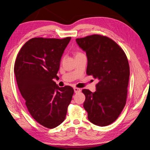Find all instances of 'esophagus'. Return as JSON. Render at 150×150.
<instances>
[{"label":"esophagus","instance_id":"34e87169","mask_svg":"<svg viewBox=\"0 0 150 150\" xmlns=\"http://www.w3.org/2000/svg\"><path fill=\"white\" fill-rule=\"evenodd\" d=\"M74 91L75 93H79L81 91V89H79L78 88H74Z\"/></svg>","mask_w":150,"mask_h":150}]
</instances>
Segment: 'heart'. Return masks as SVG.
Masks as SVG:
<instances>
[{"label": "heart", "mask_w": 150, "mask_h": 150, "mask_svg": "<svg viewBox=\"0 0 150 150\" xmlns=\"http://www.w3.org/2000/svg\"><path fill=\"white\" fill-rule=\"evenodd\" d=\"M80 54V52H78V53H77L76 55H77V54Z\"/></svg>", "instance_id": "obj_1"}]
</instances>
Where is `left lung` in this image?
<instances>
[{"label": "left lung", "mask_w": 150, "mask_h": 150, "mask_svg": "<svg viewBox=\"0 0 150 150\" xmlns=\"http://www.w3.org/2000/svg\"><path fill=\"white\" fill-rule=\"evenodd\" d=\"M86 53V74L99 82L92 93L83 89L86 96L83 106L90 122L99 126L111 124L118 117L126 104L129 66L125 52L114 40L94 34L76 39Z\"/></svg>", "instance_id": "left-lung-1"}]
</instances>
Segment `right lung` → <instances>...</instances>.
<instances>
[{"instance_id": "right-lung-1", "label": "right lung", "mask_w": 150, "mask_h": 150, "mask_svg": "<svg viewBox=\"0 0 150 150\" xmlns=\"http://www.w3.org/2000/svg\"><path fill=\"white\" fill-rule=\"evenodd\" d=\"M71 39H31L22 47L15 62L18 88L29 113L50 129L64 121L74 94L71 86L59 88L54 81Z\"/></svg>"}]
</instances>
